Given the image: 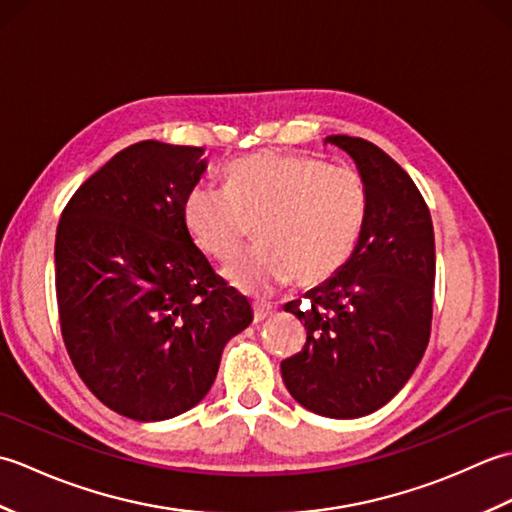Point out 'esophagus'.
<instances>
[{
  "label": "esophagus",
  "instance_id": "34e87169",
  "mask_svg": "<svg viewBox=\"0 0 512 512\" xmlns=\"http://www.w3.org/2000/svg\"><path fill=\"white\" fill-rule=\"evenodd\" d=\"M270 314H273V306H270V303H266V301H253V319H255V323L268 319Z\"/></svg>",
  "mask_w": 512,
  "mask_h": 512
}]
</instances>
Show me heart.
I'll use <instances>...</instances> for the list:
<instances>
[{"label":"heart","instance_id":"1","mask_svg":"<svg viewBox=\"0 0 512 512\" xmlns=\"http://www.w3.org/2000/svg\"><path fill=\"white\" fill-rule=\"evenodd\" d=\"M226 189L198 184L184 198V226L202 253L228 262L257 222L262 237L224 275L257 292L297 277L314 286L347 264L365 220V187L350 167L299 154H250L224 169Z\"/></svg>","mask_w":512,"mask_h":512}]
</instances>
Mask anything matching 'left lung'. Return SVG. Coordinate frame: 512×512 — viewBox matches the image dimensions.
<instances>
[{"label":"left lung","instance_id":"1","mask_svg":"<svg viewBox=\"0 0 512 512\" xmlns=\"http://www.w3.org/2000/svg\"><path fill=\"white\" fill-rule=\"evenodd\" d=\"M361 171L365 220L352 257L286 312L306 325L301 352L281 363L299 405L361 418L405 387L427 350L436 281L429 206L409 173L365 138L328 136Z\"/></svg>","mask_w":512,"mask_h":512}]
</instances>
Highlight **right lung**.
I'll return each instance as SVG.
<instances>
[{
  "mask_svg": "<svg viewBox=\"0 0 512 512\" xmlns=\"http://www.w3.org/2000/svg\"><path fill=\"white\" fill-rule=\"evenodd\" d=\"M204 149L143 140L65 204L54 242L57 306L76 374L105 407L167 420L209 394L226 341L253 321L184 226Z\"/></svg>",
  "mask_w": 512,
  "mask_h": 512,
  "instance_id": "right-lung-1",
  "label": "right lung"
}]
</instances>
